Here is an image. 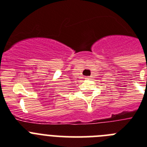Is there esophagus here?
I'll return each instance as SVG.
<instances>
[{"mask_svg": "<svg viewBox=\"0 0 147 147\" xmlns=\"http://www.w3.org/2000/svg\"><path fill=\"white\" fill-rule=\"evenodd\" d=\"M87 80H90V77H87Z\"/></svg>", "mask_w": 147, "mask_h": 147, "instance_id": "1", "label": "esophagus"}]
</instances>
